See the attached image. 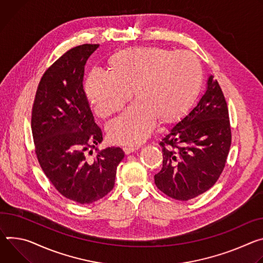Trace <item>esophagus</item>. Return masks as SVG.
<instances>
[{
    "label": "esophagus",
    "mask_w": 263,
    "mask_h": 263,
    "mask_svg": "<svg viewBox=\"0 0 263 263\" xmlns=\"http://www.w3.org/2000/svg\"><path fill=\"white\" fill-rule=\"evenodd\" d=\"M136 151H138V147H136V146L135 147H123V152L125 155H129Z\"/></svg>",
    "instance_id": "1"
}]
</instances>
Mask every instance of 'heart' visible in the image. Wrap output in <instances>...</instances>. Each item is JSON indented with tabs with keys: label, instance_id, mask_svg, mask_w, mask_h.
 I'll use <instances>...</instances> for the list:
<instances>
[{
	"label": "heart",
	"instance_id": "obj_1",
	"mask_svg": "<svg viewBox=\"0 0 263 263\" xmlns=\"http://www.w3.org/2000/svg\"><path fill=\"white\" fill-rule=\"evenodd\" d=\"M109 72L93 70L84 91L102 118L135 102L106 124L108 139L120 145H138L152 133L156 120L169 124L191 106L201 84L199 61L189 52L159 47H134L112 54Z\"/></svg>",
	"mask_w": 263,
	"mask_h": 263
}]
</instances>
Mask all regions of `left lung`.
Returning a JSON list of instances; mask_svg holds the SVG:
<instances>
[{"label":"left lung","mask_w":263,"mask_h":263,"mask_svg":"<svg viewBox=\"0 0 263 263\" xmlns=\"http://www.w3.org/2000/svg\"><path fill=\"white\" fill-rule=\"evenodd\" d=\"M163 167L155 176L166 195L189 200L218 180L231 146L229 110L213 75L196 105L169 129L160 143Z\"/></svg>","instance_id":"8db88e82"}]
</instances>
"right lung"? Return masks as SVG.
<instances>
[{
	"label": "right lung",
	"mask_w": 263,
	"mask_h": 263,
	"mask_svg": "<svg viewBox=\"0 0 263 263\" xmlns=\"http://www.w3.org/2000/svg\"><path fill=\"white\" fill-rule=\"evenodd\" d=\"M99 45L66 52L45 72L32 107L31 129L42 169L56 190L89 205L114 188L124 158L119 147L98 149L103 140L83 90L84 66ZM95 148L98 154L90 158Z\"/></svg>",
	"instance_id": "right-lung-1"
}]
</instances>
